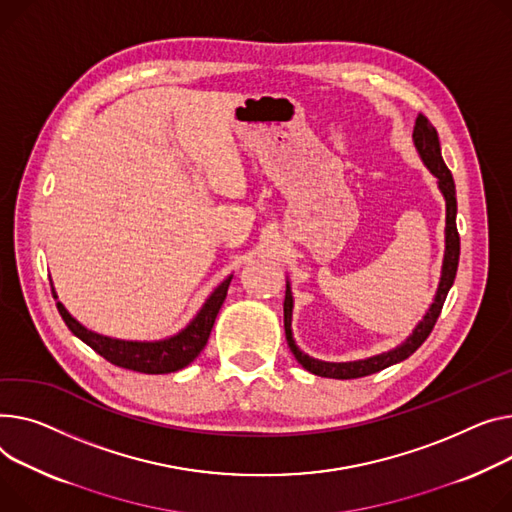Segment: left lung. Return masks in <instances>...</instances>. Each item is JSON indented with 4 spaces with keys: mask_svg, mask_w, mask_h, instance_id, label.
Wrapping results in <instances>:
<instances>
[{
    "mask_svg": "<svg viewBox=\"0 0 512 512\" xmlns=\"http://www.w3.org/2000/svg\"><path fill=\"white\" fill-rule=\"evenodd\" d=\"M414 142L416 148L424 160V164L430 168V173L438 179V187L447 199V249H445V263H442V278L434 296V302L430 306V311L426 313L424 321L414 329V333L405 339L401 346H397L395 350L374 356L368 360H358V362H321L315 358H309L306 354H302L294 339H292V329H290V321H292V292L290 286H286V300H284V329H286V339L288 346L292 350V354L296 356V360L317 377H327V379H360L366 377V374L379 372L391 364H397L401 360H405L407 356H412L424 342L426 337L430 335V331L436 325V319L442 311V304L447 300V294L455 282L457 276V265H459V251H461V243H459V232H457V197H455V181L449 166L445 164L440 156V142H438V133L434 129V125L428 121L426 115H418L416 119V127H414Z\"/></svg>",
    "mask_w": 512,
    "mask_h": 512,
    "instance_id": "left-lung-1",
    "label": "left lung"
}]
</instances>
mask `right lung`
<instances>
[{"instance_id":"right-lung-1","label":"right lung","mask_w":512,"mask_h":512,"mask_svg":"<svg viewBox=\"0 0 512 512\" xmlns=\"http://www.w3.org/2000/svg\"><path fill=\"white\" fill-rule=\"evenodd\" d=\"M232 278H226L212 296L203 304V309L197 313V317L177 335L162 339V342H123V339H113L98 335L86 327H82L70 313L65 311V306L57 302V311L61 319L65 321L67 329H70L76 337H80L86 346H90L96 354H100L105 360H109L115 366L144 372V374H166L185 368L189 362L197 358V354L208 344V337L212 333L214 321L218 317L220 306L226 298L228 286ZM53 298L55 290H53Z\"/></svg>"}]
</instances>
